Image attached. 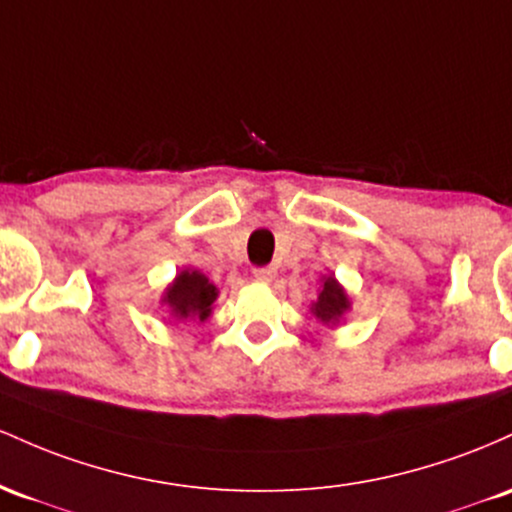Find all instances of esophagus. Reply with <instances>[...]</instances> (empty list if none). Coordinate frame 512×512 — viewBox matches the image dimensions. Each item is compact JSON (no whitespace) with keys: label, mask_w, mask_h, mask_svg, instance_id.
I'll return each instance as SVG.
<instances>
[{"label":"esophagus","mask_w":512,"mask_h":512,"mask_svg":"<svg viewBox=\"0 0 512 512\" xmlns=\"http://www.w3.org/2000/svg\"><path fill=\"white\" fill-rule=\"evenodd\" d=\"M254 278H256V283L271 285L273 280H275V268H256Z\"/></svg>","instance_id":"1"}]
</instances>
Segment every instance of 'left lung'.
Returning a JSON list of instances; mask_svg holds the SVG:
<instances>
[{
    "label": "left lung",
    "mask_w": 512,
    "mask_h": 512,
    "mask_svg": "<svg viewBox=\"0 0 512 512\" xmlns=\"http://www.w3.org/2000/svg\"><path fill=\"white\" fill-rule=\"evenodd\" d=\"M350 307H353V302H350L346 287L338 283L336 275H331V273L321 275L317 300L309 304V312H312V317L317 319L319 324L333 329V326H338L343 319H346Z\"/></svg>",
    "instance_id": "1"
}]
</instances>
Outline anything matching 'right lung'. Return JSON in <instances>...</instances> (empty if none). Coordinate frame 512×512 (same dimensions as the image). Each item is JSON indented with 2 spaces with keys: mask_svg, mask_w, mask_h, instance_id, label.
Here are the masks:
<instances>
[{
  "mask_svg": "<svg viewBox=\"0 0 512 512\" xmlns=\"http://www.w3.org/2000/svg\"><path fill=\"white\" fill-rule=\"evenodd\" d=\"M217 285L195 268H181L176 278L164 287L162 307L176 324H203L210 319L215 304Z\"/></svg>",
  "mask_w": 512,
  "mask_h": 512,
  "instance_id": "add662e5",
  "label": "right lung"
}]
</instances>
